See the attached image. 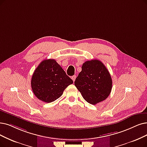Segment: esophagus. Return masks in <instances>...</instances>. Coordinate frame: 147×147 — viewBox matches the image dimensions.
I'll return each mask as SVG.
<instances>
[{"label":"esophagus","instance_id":"esophagus-1","mask_svg":"<svg viewBox=\"0 0 147 147\" xmlns=\"http://www.w3.org/2000/svg\"><path fill=\"white\" fill-rule=\"evenodd\" d=\"M75 78H76V76H75V75H74V76H72V80H73V81H74V82L75 81Z\"/></svg>","mask_w":147,"mask_h":147}]
</instances>
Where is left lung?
Here are the masks:
<instances>
[{
    "mask_svg": "<svg viewBox=\"0 0 147 147\" xmlns=\"http://www.w3.org/2000/svg\"><path fill=\"white\" fill-rule=\"evenodd\" d=\"M75 81V86L85 100L95 105L105 100L112 88V80L109 70L98 60L87 61Z\"/></svg>",
    "mask_w": 147,
    "mask_h": 147,
    "instance_id": "obj_1",
    "label": "left lung"
}]
</instances>
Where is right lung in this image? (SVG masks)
<instances>
[{"instance_id":"1","label":"right lung","mask_w":147,"mask_h":147,"mask_svg":"<svg viewBox=\"0 0 147 147\" xmlns=\"http://www.w3.org/2000/svg\"><path fill=\"white\" fill-rule=\"evenodd\" d=\"M73 81L55 60H45L35 70L31 79V87L40 100L51 102L59 98L64 89Z\"/></svg>"}]
</instances>
